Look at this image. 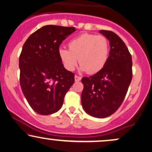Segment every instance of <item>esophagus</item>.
<instances>
[{
    "mask_svg": "<svg viewBox=\"0 0 152 152\" xmlns=\"http://www.w3.org/2000/svg\"><path fill=\"white\" fill-rule=\"evenodd\" d=\"M81 79H82V77H79L78 75L75 76V82H79V81L81 80Z\"/></svg>",
    "mask_w": 152,
    "mask_h": 152,
    "instance_id": "34e87169",
    "label": "esophagus"
}]
</instances>
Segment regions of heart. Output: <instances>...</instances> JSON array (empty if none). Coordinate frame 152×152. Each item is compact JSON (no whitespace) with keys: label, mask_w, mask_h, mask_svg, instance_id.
I'll return each mask as SVG.
<instances>
[{"label":"heart","mask_w":152,"mask_h":152,"mask_svg":"<svg viewBox=\"0 0 152 152\" xmlns=\"http://www.w3.org/2000/svg\"><path fill=\"white\" fill-rule=\"evenodd\" d=\"M68 50L60 48L59 57L64 67L73 71L80 61L81 70L89 74L103 69L109 55V42L105 37L84 33L68 43Z\"/></svg>","instance_id":"obj_1"}]
</instances>
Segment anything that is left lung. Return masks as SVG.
<instances>
[{"label": "left lung", "mask_w": 152, "mask_h": 152, "mask_svg": "<svg viewBox=\"0 0 152 152\" xmlns=\"http://www.w3.org/2000/svg\"><path fill=\"white\" fill-rule=\"evenodd\" d=\"M99 32L109 40V57L102 70L82 79V104L90 115L104 118L115 113L124 101L132 80V58L118 35L109 30Z\"/></svg>", "instance_id": "8db88e82"}]
</instances>
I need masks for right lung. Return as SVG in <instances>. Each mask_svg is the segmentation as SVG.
I'll use <instances>...</instances> for the list:
<instances>
[{
  "instance_id": "right-lung-1",
  "label": "right lung",
  "mask_w": 152,
  "mask_h": 152,
  "mask_svg": "<svg viewBox=\"0 0 152 152\" xmlns=\"http://www.w3.org/2000/svg\"><path fill=\"white\" fill-rule=\"evenodd\" d=\"M75 31L73 27L43 26L28 37L19 57L20 84L32 109L50 115L62 107L66 93L75 82V74L64 67L59 45Z\"/></svg>"
}]
</instances>
